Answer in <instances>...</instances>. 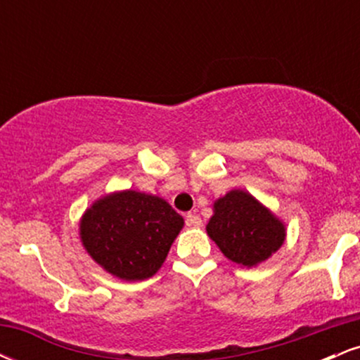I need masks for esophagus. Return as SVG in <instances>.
Returning <instances> with one entry per match:
<instances>
[{
	"mask_svg": "<svg viewBox=\"0 0 360 360\" xmlns=\"http://www.w3.org/2000/svg\"><path fill=\"white\" fill-rule=\"evenodd\" d=\"M186 223L189 226H201V218L196 213H188L186 214Z\"/></svg>",
	"mask_w": 360,
	"mask_h": 360,
	"instance_id": "obj_1",
	"label": "esophagus"
}]
</instances>
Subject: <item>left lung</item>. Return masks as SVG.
<instances>
[{"instance_id": "obj_1", "label": "left lung", "mask_w": 360, "mask_h": 360, "mask_svg": "<svg viewBox=\"0 0 360 360\" xmlns=\"http://www.w3.org/2000/svg\"><path fill=\"white\" fill-rule=\"evenodd\" d=\"M206 232L226 259L245 267L269 259L286 238L284 223L242 189L214 201Z\"/></svg>"}]
</instances>
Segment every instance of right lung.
Here are the masks:
<instances>
[{"label":"right lung","instance_id":"obj_1","mask_svg":"<svg viewBox=\"0 0 360 360\" xmlns=\"http://www.w3.org/2000/svg\"><path fill=\"white\" fill-rule=\"evenodd\" d=\"M184 220L166 200L118 191L94 201L82 214L79 235L96 264L115 278H152L166 260Z\"/></svg>","mask_w":360,"mask_h":360}]
</instances>
